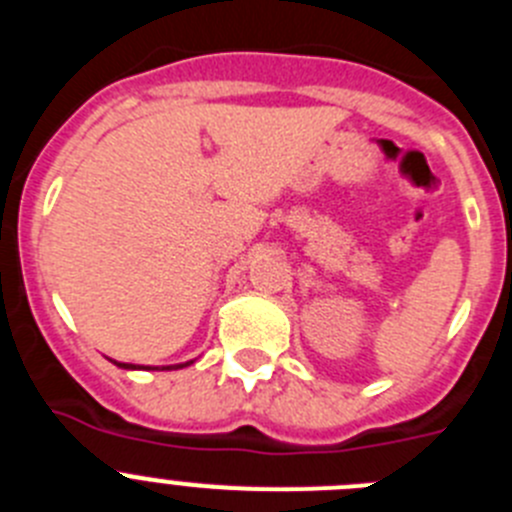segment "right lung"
Here are the masks:
<instances>
[{"label":"right lung","mask_w":512,"mask_h":512,"mask_svg":"<svg viewBox=\"0 0 512 512\" xmlns=\"http://www.w3.org/2000/svg\"><path fill=\"white\" fill-rule=\"evenodd\" d=\"M117 366H122V369H135L133 364H117ZM182 366H187V364H182Z\"/></svg>","instance_id":"add662e5"}]
</instances>
